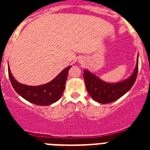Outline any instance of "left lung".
Masks as SVG:
<instances>
[{"label": "left lung", "mask_w": 150, "mask_h": 150, "mask_svg": "<svg viewBox=\"0 0 150 150\" xmlns=\"http://www.w3.org/2000/svg\"><path fill=\"white\" fill-rule=\"evenodd\" d=\"M138 71V56L134 71L132 76L123 81L116 83H108L103 81L94 74L85 70L83 78L90 96L97 102L101 104L111 103L128 92L133 86Z\"/></svg>", "instance_id": "8db88e82"}]
</instances>
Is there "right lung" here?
Instances as JSON below:
<instances>
[{"mask_svg":"<svg viewBox=\"0 0 150 150\" xmlns=\"http://www.w3.org/2000/svg\"><path fill=\"white\" fill-rule=\"evenodd\" d=\"M71 66L66 67L50 83L38 86H30L21 84L17 82L8 67V74L13 88L18 95L28 101L37 105L47 106L59 100L62 97L64 88L69 69Z\"/></svg>","mask_w":150,"mask_h":150,"instance_id":"1","label":"right lung"}]
</instances>
